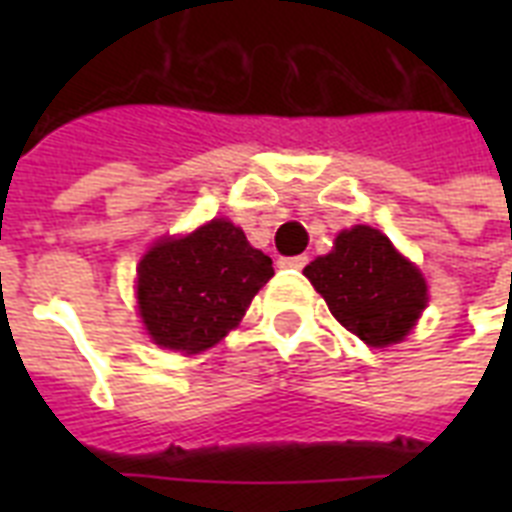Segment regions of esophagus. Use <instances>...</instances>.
I'll return each instance as SVG.
<instances>
[{"label": "esophagus", "instance_id": "esophagus-1", "mask_svg": "<svg viewBox=\"0 0 512 512\" xmlns=\"http://www.w3.org/2000/svg\"><path fill=\"white\" fill-rule=\"evenodd\" d=\"M279 265H281V268H297V271H300V268H305V265H308V255L281 257Z\"/></svg>", "mask_w": 512, "mask_h": 512}]
</instances>
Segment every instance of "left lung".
<instances>
[{"mask_svg": "<svg viewBox=\"0 0 512 512\" xmlns=\"http://www.w3.org/2000/svg\"><path fill=\"white\" fill-rule=\"evenodd\" d=\"M303 273L342 327L372 348L404 340L428 303L422 273L369 225L342 231Z\"/></svg>", "mask_w": 512, "mask_h": 512, "instance_id": "left-lung-1", "label": "left lung"}]
</instances>
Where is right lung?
<instances>
[{
	"mask_svg": "<svg viewBox=\"0 0 512 512\" xmlns=\"http://www.w3.org/2000/svg\"><path fill=\"white\" fill-rule=\"evenodd\" d=\"M273 276L271 257L228 220L148 249L138 268V308L156 345L199 353L223 340Z\"/></svg>",
	"mask_w": 512,
	"mask_h": 512,
	"instance_id": "obj_1",
	"label": "right lung"
}]
</instances>
